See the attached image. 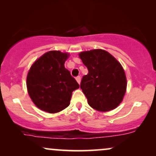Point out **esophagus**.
<instances>
[{
    "label": "esophagus",
    "instance_id": "1",
    "mask_svg": "<svg viewBox=\"0 0 156 156\" xmlns=\"http://www.w3.org/2000/svg\"><path fill=\"white\" fill-rule=\"evenodd\" d=\"M76 81L78 83V84H80V76L76 77Z\"/></svg>",
    "mask_w": 156,
    "mask_h": 156
}]
</instances>
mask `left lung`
<instances>
[{
  "label": "left lung",
  "mask_w": 156,
  "mask_h": 156,
  "mask_svg": "<svg viewBox=\"0 0 156 156\" xmlns=\"http://www.w3.org/2000/svg\"><path fill=\"white\" fill-rule=\"evenodd\" d=\"M78 55L89 71L80 83L88 104L99 112L117 108L127 89V78L122 64L102 49L80 52Z\"/></svg>",
  "instance_id": "left-lung-1"
}]
</instances>
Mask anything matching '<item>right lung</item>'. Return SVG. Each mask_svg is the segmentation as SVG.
I'll use <instances>...</instances> for the list:
<instances>
[{
	"label": "right lung",
	"mask_w": 156,
	"mask_h": 156,
	"mask_svg": "<svg viewBox=\"0 0 156 156\" xmlns=\"http://www.w3.org/2000/svg\"><path fill=\"white\" fill-rule=\"evenodd\" d=\"M68 53L51 51L34 62L26 78L28 93L37 108L50 114L69 105L73 92L79 84L64 67Z\"/></svg>",
	"instance_id": "1"
}]
</instances>
